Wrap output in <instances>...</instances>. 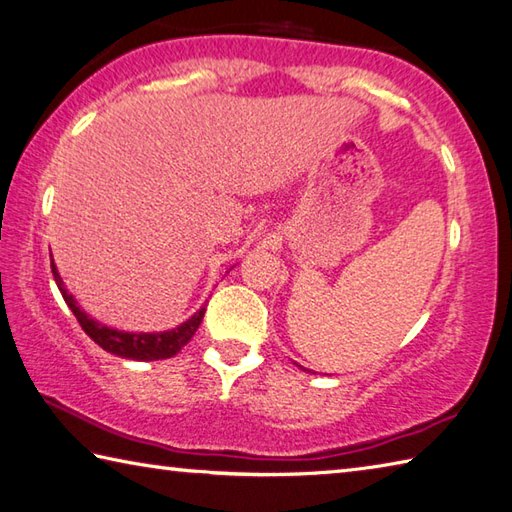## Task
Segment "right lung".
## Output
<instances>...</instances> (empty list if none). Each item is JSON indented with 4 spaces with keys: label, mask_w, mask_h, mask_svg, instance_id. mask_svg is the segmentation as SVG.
Segmentation results:
<instances>
[{
    "label": "right lung",
    "mask_w": 512,
    "mask_h": 512,
    "mask_svg": "<svg viewBox=\"0 0 512 512\" xmlns=\"http://www.w3.org/2000/svg\"><path fill=\"white\" fill-rule=\"evenodd\" d=\"M52 267V276H55V283L64 296L66 305L70 307L72 314L79 320L81 329L88 333V336L95 340L103 351L114 353L119 358H130V360H165L172 358L179 353L187 342L192 340V336L196 333L198 325L203 322L205 316V307H201L196 314L185 320L183 325H179L176 329L170 331H161V333H128V331H117L110 329L106 325H99L97 320H92L86 311H81V307L77 305V300L72 298V294H68L64 287V280L57 274L55 263Z\"/></svg>",
    "instance_id": "1"
}]
</instances>
